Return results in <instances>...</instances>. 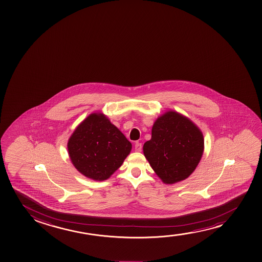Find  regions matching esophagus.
Segmentation results:
<instances>
[{"label": "esophagus", "instance_id": "34e87169", "mask_svg": "<svg viewBox=\"0 0 262 262\" xmlns=\"http://www.w3.org/2000/svg\"><path fill=\"white\" fill-rule=\"evenodd\" d=\"M134 147H135V151H137V152H140L141 149H142V144L140 143V142H136Z\"/></svg>", "mask_w": 262, "mask_h": 262}]
</instances>
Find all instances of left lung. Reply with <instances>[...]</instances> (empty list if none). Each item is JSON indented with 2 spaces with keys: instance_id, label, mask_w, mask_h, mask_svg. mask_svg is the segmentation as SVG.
<instances>
[{
  "instance_id": "1",
  "label": "left lung",
  "mask_w": 262,
  "mask_h": 262,
  "mask_svg": "<svg viewBox=\"0 0 262 262\" xmlns=\"http://www.w3.org/2000/svg\"><path fill=\"white\" fill-rule=\"evenodd\" d=\"M204 151L201 129L190 119L169 111L157 119L143 153L158 177L166 184L185 180L193 172Z\"/></svg>"
}]
</instances>
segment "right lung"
<instances>
[{
    "instance_id": "right-lung-1",
    "label": "right lung",
    "mask_w": 262,
    "mask_h": 262,
    "mask_svg": "<svg viewBox=\"0 0 262 262\" xmlns=\"http://www.w3.org/2000/svg\"><path fill=\"white\" fill-rule=\"evenodd\" d=\"M67 147L75 168L95 181L108 179L132 150V143L100 113L89 115L76 128Z\"/></svg>"
}]
</instances>
